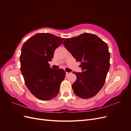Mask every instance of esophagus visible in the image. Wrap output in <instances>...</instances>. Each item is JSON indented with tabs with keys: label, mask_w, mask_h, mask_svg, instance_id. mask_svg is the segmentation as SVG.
<instances>
[{
	"label": "esophagus",
	"mask_w": 131,
	"mask_h": 131,
	"mask_svg": "<svg viewBox=\"0 0 131 131\" xmlns=\"http://www.w3.org/2000/svg\"><path fill=\"white\" fill-rule=\"evenodd\" d=\"M69 74H70V73H68V72H66V76H67H67H68V75H69Z\"/></svg>",
	"instance_id": "esophagus-1"
}]
</instances>
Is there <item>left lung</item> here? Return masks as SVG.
I'll return each mask as SVG.
<instances>
[{"label": "left lung", "mask_w": 131, "mask_h": 131, "mask_svg": "<svg viewBox=\"0 0 131 131\" xmlns=\"http://www.w3.org/2000/svg\"><path fill=\"white\" fill-rule=\"evenodd\" d=\"M77 61L81 62V73L73 72L77 80L72 85L77 96L94 97L103 86L110 68L108 45L97 35L85 33L67 38L63 42Z\"/></svg>", "instance_id": "obj_1"}]
</instances>
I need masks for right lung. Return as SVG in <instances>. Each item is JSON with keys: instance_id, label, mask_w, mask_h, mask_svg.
Here are the masks:
<instances>
[{"instance_id": "add662e5", "label": "right lung", "mask_w": 131, "mask_h": 131, "mask_svg": "<svg viewBox=\"0 0 131 131\" xmlns=\"http://www.w3.org/2000/svg\"><path fill=\"white\" fill-rule=\"evenodd\" d=\"M64 40L50 33H38L22 47L21 73L27 88L39 100L47 101L56 97L65 78L64 70L52 69L48 63Z\"/></svg>"}]
</instances>
